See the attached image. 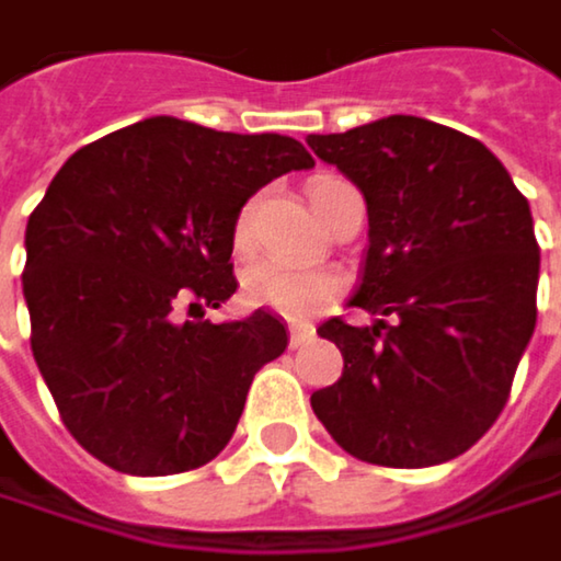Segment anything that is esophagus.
Listing matches in <instances>:
<instances>
[{"mask_svg": "<svg viewBox=\"0 0 561 561\" xmlns=\"http://www.w3.org/2000/svg\"><path fill=\"white\" fill-rule=\"evenodd\" d=\"M311 337H314V328H311V324H291V328H288V347H291V351L311 344Z\"/></svg>", "mask_w": 561, "mask_h": 561, "instance_id": "34e87169", "label": "esophagus"}]
</instances>
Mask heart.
Segmentation results:
<instances>
[{
    "instance_id": "b5f03b06",
    "label": "heart",
    "mask_w": 561,
    "mask_h": 561,
    "mask_svg": "<svg viewBox=\"0 0 561 561\" xmlns=\"http://www.w3.org/2000/svg\"><path fill=\"white\" fill-rule=\"evenodd\" d=\"M341 187H347V181H341L334 174H321L311 181L308 197H311L321 220L331 214V204H334ZM256 210H260V194L250 197L233 220V247L237 250H250ZM337 291H341V276L331 270H298V266L276 263V260H260V263H250L243 273V295L253 305H266V308L279 311L285 318H295V321L318 314Z\"/></svg>"
}]
</instances>
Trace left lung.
Returning a JSON list of instances; mask_svg holds the SVG:
<instances>
[{
	"instance_id": "obj_1",
	"label": "left lung",
	"mask_w": 561,
	"mask_h": 561,
	"mask_svg": "<svg viewBox=\"0 0 561 561\" xmlns=\"http://www.w3.org/2000/svg\"><path fill=\"white\" fill-rule=\"evenodd\" d=\"M308 146L367 201L370 247L347 305L377 318L318 328L341 347L344 374L311 392V409L367 465L458 458L497 422L536 328L529 204L478 139L419 116Z\"/></svg>"
}]
</instances>
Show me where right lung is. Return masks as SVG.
<instances>
[{"label":"right lung","mask_w":561,"mask_h":561,"mask_svg":"<svg viewBox=\"0 0 561 561\" xmlns=\"http://www.w3.org/2000/svg\"><path fill=\"white\" fill-rule=\"evenodd\" d=\"M301 142L156 116L73 152L25 230L32 354L67 432L123 474L207 465L288 334L276 314L210 324L237 291L233 220L311 169ZM187 310L194 322H178Z\"/></svg>","instance_id":"1"}]
</instances>
